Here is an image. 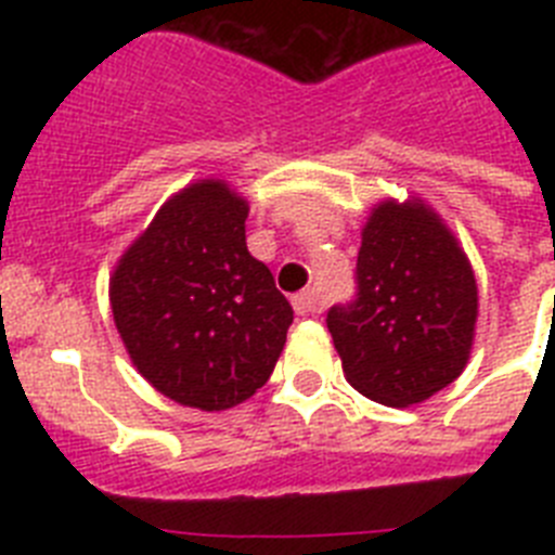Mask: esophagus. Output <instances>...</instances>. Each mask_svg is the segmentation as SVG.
Instances as JSON below:
<instances>
[{
    "instance_id": "34e87169",
    "label": "esophagus",
    "mask_w": 555,
    "mask_h": 555,
    "mask_svg": "<svg viewBox=\"0 0 555 555\" xmlns=\"http://www.w3.org/2000/svg\"><path fill=\"white\" fill-rule=\"evenodd\" d=\"M294 311L300 313V317H311V313H320V300L313 297V292H300L292 300Z\"/></svg>"
}]
</instances>
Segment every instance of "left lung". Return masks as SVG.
<instances>
[{"instance_id":"left-lung-1","label":"left lung","mask_w":555,"mask_h":555,"mask_svg":"<svg viewBox=\"0 0 555 555\" xmlns=\"http://www.w3.org/2000/svg\"><path fill=\"white\" fill-rule=\"evenodd\" d=\"M475 322V269L434 205L416 194L372 205L358 300L327 313L347 384L391 409L425 403L469 364Z\"/></svg>"}]
</instances>
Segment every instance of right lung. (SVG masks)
I'll return each mask as SVG.
<instances>
[{
    "label": "right lung",
    "mask_w": 555,
    "mask_h": 555,
    "mask_svg": "<svg viewBox=\"0 0 555 555\" xmlns=\"http://www.w3.org/2000/svg\"><path fill=\"white\" fill-rule=\"evenodd\" d=\"M249 203L228 180H191L111 272L116 331L146 384L180 405L224 411L272 375L294 311L247 249Z\"/></svg>",
    "instance_id": "1"
}]
</instances>
